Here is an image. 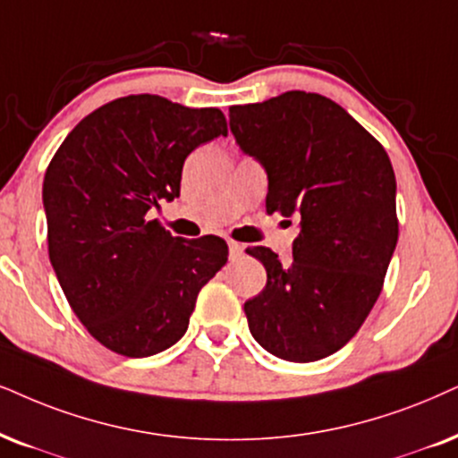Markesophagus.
I'll list each match as a JSON object with an SVG mask.
<instances>
[{
	"instance_id": "esophagus-1",
	"label": "esophagus",
	"mask_w": 458,
	"mask_h": 458,
	"mask_svg": "<svg viewBox=\"0 0 458 458\" xmlns=\"http://www.w3.org/2000/svg\"><path fill=\"white\" fill-rule=\"evenodd\" d=\"M228 249H230V259L241 258V253H242V245H241V242L228 241Z\"/></svg>"
}]
</instances>
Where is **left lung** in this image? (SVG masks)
<instances>
[{
  "mask_svg": "<svg viewBox=\"0 0 458 458\" xmlns=\"http://www.w3.org/2000/svg\"><path fill=\"white\" fill-rule=\"evenodd\" d=\"M230 131L268 173L266 211L298 213L302 228L289 264L268 247L247 249L268 276L245 302L249 329L285 361L332 355L368 319L395 251L389 156L344 107L317 92L233 106Z\"/></svg>",
  "mask_w": 458,
  "mask_h": 458,
  "instance_id": "8db88e82",
  "label": "left lung"
}]
</instances>
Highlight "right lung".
Returning <instances> with one entry per match:
<instances>
[{
	"mask_svg": "<svg viewBox=\"0 0 458 458\" xmlns=\"http://www.w3.org/2000/svg\"><path fill=\"white\" fill-rule=\"evenodd\" d=\"M219 135L228 124L217 107L129 95L80 120L46 169L52 268L75 317L118 355L175 344L199 292L228 262L219 236L179 239L148 219L179 196L188 154Z\"/></svg>",
	"mask_w": 458,
	"mask_h": 458,
	"instance_id": "right-lung-1",
	"label": "right lung"
}]
</instances>
